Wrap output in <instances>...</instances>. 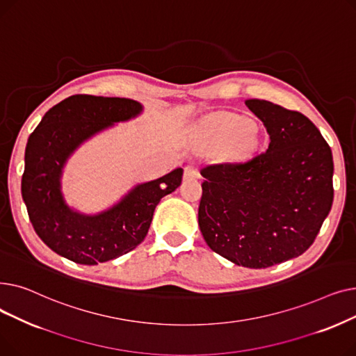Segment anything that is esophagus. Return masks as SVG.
Instances as JSON below:
<instances>
[{
  "label": "esophagus",
  "mask_w": 356,
  "mask_h": 356,
  "mask_svg": "<svg viewBox=\"0 0 356 356\" xmlns=\"http://www.w3.org/2000/svg\"><path fill=\"white\" fill-rule=\"evenodd\" d=\"M200 173L196 167L193 165H188L184 167V179H199Z\"/></svg>",
  "instance_id": "34e87169"
}]
</instances>
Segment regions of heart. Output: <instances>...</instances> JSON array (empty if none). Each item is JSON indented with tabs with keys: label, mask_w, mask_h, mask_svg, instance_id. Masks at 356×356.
<instances>
[{
	"label": "heart",
	"mask_w": 356,
	"mask_h": 356,
	"mask_svg": "<svg viewBox=\"0 0 356 356\" xmlns=\"http://www.w3.org/2000/svg\"><path fill=\"white\" fill-rule=\"evenodd\" d=\"M251 127V122L247 118L242 117H222L212 122V125L207 129L203 136V144L208 148H218L223 143H227L232 138H238V152L248 144L251 136L245 131ZM235 149V152H236Z\"/></svg>",
	"instance_id": "obj_1"
}]
</instances>
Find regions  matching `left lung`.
I'll return each mask as SVG.
<instances>
[{
    "instance_id": "1",
    "label": "left lung",
    "mask_w": 356,
    "mask_h": 356,
    "mask_svg": "<svg viewBox=\"0 0 356 356\" xmlns=\"http://www.w3.org/2000/svg\"><path fill=\"white\" fill-rule=\"evenodd\" d=\"M245 105L264 122L270 144L244 163L200 170L199 228L212 251L248 268H267L313 244L333 202V159L303 114L264 99Z\"/></svg>"
}]
</instances>
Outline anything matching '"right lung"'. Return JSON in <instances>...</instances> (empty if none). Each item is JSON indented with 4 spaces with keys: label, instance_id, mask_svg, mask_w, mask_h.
Wrapping results in <instances>:
<instances>
[{
    "label": "right lung",
    "instance_id": "add662e5",
    "mask_svg": "<svg viewBox=\"0 0 356 356\" xmlns=\"http://www.w3.org/2000/svg\"><path fill=\"white\" fill-rule=\"evenodd\" d=\"M143 111L140 102L128 98L73 95L50 108L29 137L22 195L35 234L56 254L95 266L133 251L144 241L161 197L180 186L181 167L136 184L97 213L67 204L62 177L72 154L92 137L137 118Z\"/></svg>",
    "mask_w": 356,
    "mask_h": 356
}]
</instances>
